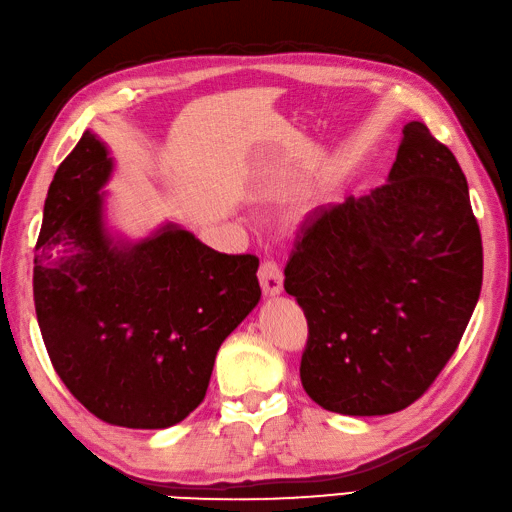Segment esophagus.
<instances>
[{"label":"esophagus","mask_w":512,"mask_h":512,"mask_svg":"<svg viewBox=\"0 0 512 512\" xmlns=\"http://www.w3.org/2000/svg\"><path fill=\"white\" fill-rule=\"evenodd\" d=\"M258 280H260V287H263V294L267 298H274L280 294V291H283V271H280V267L276 263H271V260H265V263L260 265Z\"/></svg>","instance_id":"obj_1"}]
</instances>
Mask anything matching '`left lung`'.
I'll list each match as a JSON object with an SVG mask.
<instances>
[{"label":"left lung","instance_id":"1","mask_svg":"<svg viewBox=\"0 0 512 512\" xmlns=\"http://www.w3.org/2000/svg\"><path fill=\"white\" fill-rule=\"evenodd\" d=\"M482 269L460 163L424 123H406L387 183L318 207L287 260L285 291L309 322V398L342 415L413 404L460 344Z\"/></svg>","mask_w":512,"mask_h":512}]
</instances>
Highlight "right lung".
<instances>
[{
	"label": "right lung",
	"instance_id": "1",
	"mask_svg": "<svg viewBox=\"0 0 512 512\" xmlns=\"http://www.w3.org/2000/svg\"><path fill=\"white\" fill-rule=\"evenodd\" d=\"M108 145L86 130L48 187L35 311L52 367L108 424L168 429L203 402L216 351L260 300L258 258L176 223L132 241L108 225Z\"/></svg>",
	"mask_w": 512,
	"mask_h": 512
}]
</instances>
